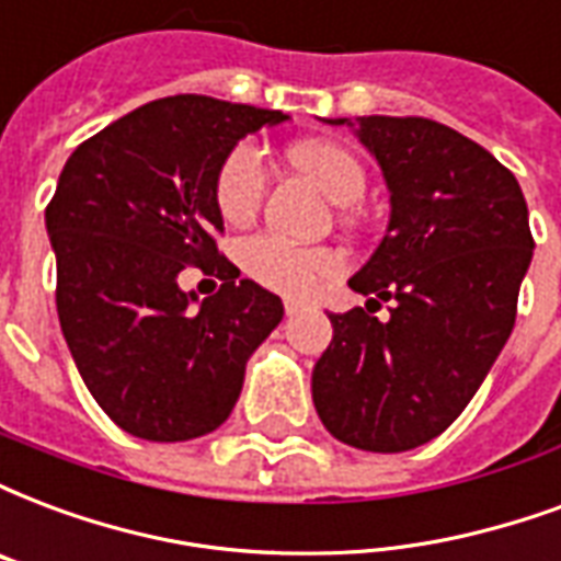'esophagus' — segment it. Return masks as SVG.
<instances>
[{"mask_svg": "<svg viewBox=\"0 0 561 561\" xmlns=\"http://www.w3.org/2000/svg\"><path fill=\"white\" fill-rule=\"evenodd\" d=\"M284 310H286V316H296V313H301V310H305V305H301V301H293V298H286Z\"/></svg>", "mask_w": 561, "mask_h": 561, "instance_id": "1", "label": "esophagus"}]
</instances>
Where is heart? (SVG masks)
Wrapping results in <instances>:
<instances>
[{
  "mask_svg": "<svg viewBox=\"0 0 561 561\" xmlns=\"http://www.w3.org/2000/svg\"><path fill=\"white\" fill-rule=\"evenodd\" d=\"M289 162L310 176L316 188L336 206L360 201L366 171L352 150L334 141H305L289 150ZM265 195V162L254 145H236L225 156L216 176V204L227 221H245L260 209ZM239 263L245 275L265 289L307 298L322 280L340 272V260L325 248H301L277 236H251L239 245Z\"/></svg>",
  "mask_w": 561,
  "mask_h": 561,
  "instance_id": "heart-1",
  "label": "heart"
}]
</instances>
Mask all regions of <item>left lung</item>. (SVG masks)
I'll list each match as a JSON object with an SVG mask.
<instances>
[{
	"label": "left lung",
	"instance_id": "left-lung-1",
	"mask_svg": "<svg viewBox=\"0 0 561 561\" xmlns=\"http://www.w3.org/2000/svg\"><path fill=\"white\" fill-rule=\"evenodd\" d=\"M352 126L390 188V221L348 286L366 307L328 313L334 340L313 366V405L336 440L405 453L446 432L515 328L533 260L515 174L485 147L428 117L369 115ZM390 300L391 316L371 313Z\"/></svg>",
	"mask_w": 561,
	"mask_h": 561
}]
</instances>
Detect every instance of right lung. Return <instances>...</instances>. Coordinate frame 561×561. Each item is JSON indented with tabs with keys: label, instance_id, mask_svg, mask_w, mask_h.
Masks as SVG:
<instances>
[{
	"label": "right lung",
	"instance_id": "1",
	"mask_svg": "<svg viewBox=\"0 0 561 561\" xmlns=\"http://www.w3.org/2000/svg\"><path fill=\"white\" fill-rule=\"evenodd\" d=\"M284 112L204 94L162 96L76 147L46 206L58 322L76 369L124 432L176 444L209 435L242 393L248 357L284 319L280 298L239 280L216 236L225 156ZM185 264L222 286L197 302Z\"/></svg>",
	"mask_w": 561,
	"mask_h": 561
}]
</instances>
